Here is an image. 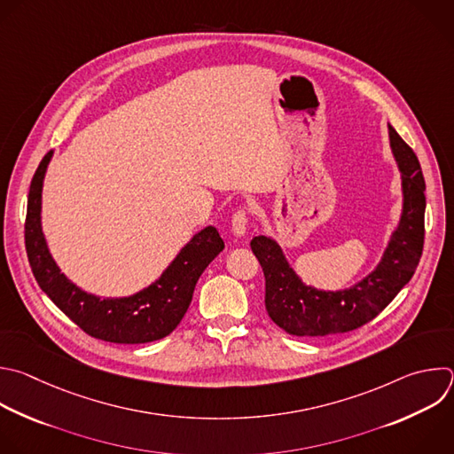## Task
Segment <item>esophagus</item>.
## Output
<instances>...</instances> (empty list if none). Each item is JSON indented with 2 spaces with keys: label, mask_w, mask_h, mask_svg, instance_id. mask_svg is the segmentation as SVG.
<instances>
[{
  "label": "esophagus",
  "mask_w": 454,
  "mask_h": 454,
  "mask_svg": "<svg viewBox=\"0 0 454 454\" xmlns=\"http://www.w3.org/2000/svg\"><path fill=\"white\" fill-rule=\"evenodd\" d=\"M246 228H247V214L246 210H239L235 212L233 219H231V233L235 239H240L246 235Z\"/></svg>",
  "instance_id": "obj_1"
}]
</instances>
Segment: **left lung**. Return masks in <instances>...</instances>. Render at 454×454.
Wrapping results in <instances>:
<instances>
[{"label":"left lung","mask_w":454,"mask_h":454,"mask_svg":"<svg viewBox=\"0 0 454 454\" xmlns=\"http://www.w3.org/2000/svg\"><path fill=\"white\" fill-rule=\"evenodd\" d=\"M388 138L401 173L403 208L380 263L365 278L349 288L321 290L303 283L272 237L251 240L265 274L267 314L286 333L325 337L356 330L374 319L411 279L424 246L426 184L417 155L392 124Z\"/></svg>","instance_id":"1"}]
</instances>
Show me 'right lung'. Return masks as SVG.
I'll list each match as a JSON object with an SVG mask.
<instances>
[{"label":"right lung","instance_id":"obj_1","mask_svg":"<svg viewBox=\"0 0 454 454\" xmlns=\"http://www.w3.org/2000/svg\"><path fill=\"white\" fill-rule=\"evenodd\" d=\"M53 151L41 160L28 194L25 244L39 286L85 333L114 344H145L168 337L184 319L194 286L208 263L224 249L214 226H207L180 249L164 272L124 297H99L74 285L53 260L41 223L43 185Z\"/></svg>","mask_w":454,"mask_h":454}]
</instances>
